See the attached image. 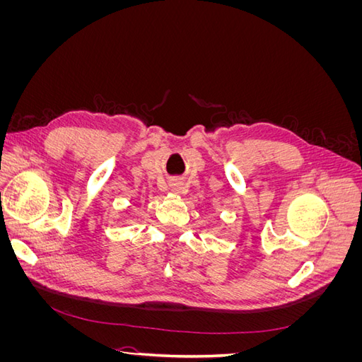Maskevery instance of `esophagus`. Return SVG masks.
Wrapping results in <instances>:
<instances>
[{
  "instance_id": "esophagus-1",
  "label": "esophagus",
  "mask_w": 362,
  "mask_h": 362,
  "mask_svg": "<svg viewBox=\"0 0 362 362\" xmlns=\"http://www.w3.org/2000/svg\"><path fill=\"white\" fill-rule=\"evenodd\" d=\"M169 189H170L172 193L180 194L182 192V181L181 180H172L169 182Z\"/></svg>"
}]
</instances>
